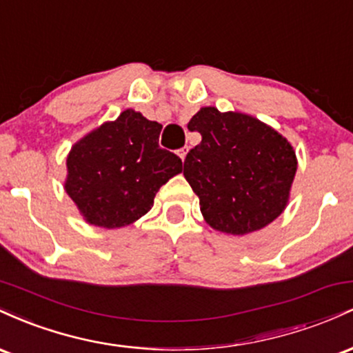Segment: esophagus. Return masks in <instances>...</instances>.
Returning a JSON list of instances; mask_svg holds the SVG:
<instances>
[{"label":"esophagus","instance_id":"34e87169","mask_svg":"<svg viewBox=\"0 0 353 353\" xmlns=\"http://www.w3.org/2000/svg\"><path fill=\"white\" fill-rule=\"evenodd\" d=\"M185 154H188V149H185V148H182V149H179V151H177V156H179L182 161L185 159Z\"/></svg>","mask_w":353,"mask_h":353}]
</instances>
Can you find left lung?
<instances>
[{
	"label": "left lung",
	"instance_id": "obj_1",
	"mask_svg": "<svg viewBox=\"0 0 353 353\" xmlns=\"http://www.w3.org/2000/svg\"><path fill=\"white\" fill-rule=\"evenodd\" d=\"M188 129L202 141L185 156L184 177L210 228L244 236L281 216L297 171L285 137L252 116L210 106L201 108Z\"/></svg>",
	"mask_w": 353,
	"mask_h": 353
}]
</instances>
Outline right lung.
Listing matches in <instances>:
<instances>
[{"instance_id": "right-lung-1", "label": "right lung", "mask_w": 353, "mask_h": 353, "mask_svg": "<svg viewBox=\"0 0 353 353\" xmlns=\"http://www.w3.org/2000/svg\"><path fill=\"white\" fill-rule=\"evenodd\" d=\"M161 129L125 109L72 145L64 189L84 221L117 229L149 212L161 185L182 171L179 157L159 148Z\"/></svg>"}]
</instances>
